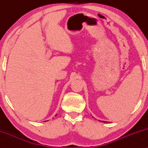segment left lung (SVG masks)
Instances as JSON below:
<instances>
[{
    "label": "left lung",
    "mask_w": 148,
    "mask_h": 148,
    "mask_svg": "<svg viewBox=\"0 0 148 148\" xmlns=\"http://www.w3.org/2000/svg\"><path fill=\"white\" fill-rule=\"evenodd\" d=\"M103 123H106V121H103Z\"/></svg>",
    "instance_id": "8db88e82"
}]
</instances>
